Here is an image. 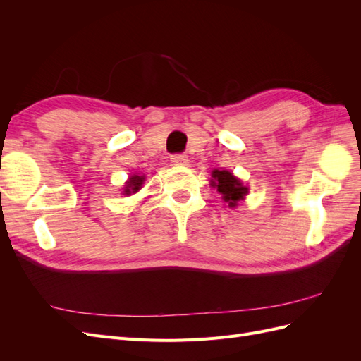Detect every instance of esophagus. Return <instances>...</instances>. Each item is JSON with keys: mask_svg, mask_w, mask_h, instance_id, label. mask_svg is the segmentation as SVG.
Here are the masks:
<instances>
[{"mask_svg": "<svg viewBox=\"0 0 361 361\" xmlns=\"http://www.w3.org/2000/svg\"><path fill=\"white\" fill-rule=\"evenodd\" d=\"M171 162L174 166H188V157L183 154H176L171 157Z\"/></svg>", "mask_w": 361, "mask_h": 361, "instance_id": "1", "label": "esophagus"}]
</instances>
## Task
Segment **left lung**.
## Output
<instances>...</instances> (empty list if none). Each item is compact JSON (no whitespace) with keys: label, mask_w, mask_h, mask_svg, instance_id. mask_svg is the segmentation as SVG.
Segmentation results:
<instances>
[{"label":"left lung","mask_w":361,"mask_h":361,"mask_svg":"<svg viewBox=\"0 0 361 361\" xmlns=\"http://www.w3.org/2000/svg\"><path fill=\"white\" fill-rule=\"evenodd\" d=\"M212 178L214 187L223 195L224 202H227L228 206H236V203L247 194V188L244 187L243 182L236 179L231 171L214 170Z\"/></svg>","instance_id":"left-lung-1"}]
</instances>
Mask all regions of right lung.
I'll list each match as a JSON object with an SVG mask.
<instances>
[{
    "label": "right lung",
    "mask_w": 361,
    "mask_h": 361,
    "mask_svg": "<svg viewBox=\"0 0 361 361\" xmlns=\"http://www.w3.org/2000/svg\"><path fill=\"white\" fill-rule=\"evenodd\" d=\"M143 182H145V176H133V178H129V180L126 182V190H125V192L126 194H129V192H135V191H138L140 188H141V185H143Z\"/></svg>",
    "instance_id": "obj_1"
}]
</instances>
